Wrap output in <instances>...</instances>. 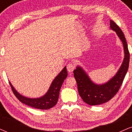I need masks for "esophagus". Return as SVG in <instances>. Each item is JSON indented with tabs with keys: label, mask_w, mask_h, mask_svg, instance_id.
I'll list each match as a JSON object with an SVG mask.
<instances>
[{
	"label": "esophagus",
	"mask_w": 132,
	"mask_h": 132,
	"mask_svg": "<svg viewBox=\"0 0 132 132\" xmlns=\"http://www.w3.org/2000/svg\"><path fill=\"white\" fill-rule=\"evenodd\" d=\"M75 69V66L72 63H69L67 65V69L69 72H72L74 71V69Z\"/></svg>",
	"instance_id": "esophagus-1"
}]
</instances>
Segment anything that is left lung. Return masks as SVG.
<instances>
[{
  "label": "left lung",
  "instance_id": "obj_1",
  "mask_svg": "<svg viewBox=\"0 0 132 132\" xmlns=\"http://www.w3.org/2000/svg\"><path fill=\"white\" fill-rule=\"evenodd\" d=\"M110 28L116 31L123 46L124 58L117 73L106 82L98 84L90 79L81 66H77L73 71L79 95L84 102L90 105H100L108 102L117 93L129 66L130 53L125 35L113 21L110 20Z\"/></svg>",
  "mask_w": 132,
  "mask_h": 132
}]
</instances>
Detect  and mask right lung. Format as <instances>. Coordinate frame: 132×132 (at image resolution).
Returning <instances> with one entry per match:
<instances>
[{
	"label": "right lung",
	"mask_w": 132,
	"mask_h": 132,
	"mask_svg": "<svg viewBox=\"0 0 132 132\" xmlns=\"http://www.w3.org/2000/svg\"><path fill=\"white\" fill-rule=\"evenodd\" d=\"M67 76L68 72L66 66H64L61 72L52 81L48 91L45 93V94L37 98H30L23 96L17 92L10 82H9V84L11 86L13 94L20 102L37 109L48 110L52 108L57 104L60 89Z\"/></svg>",
	"instance_id": "right-lung-1"
}]
</instances>
